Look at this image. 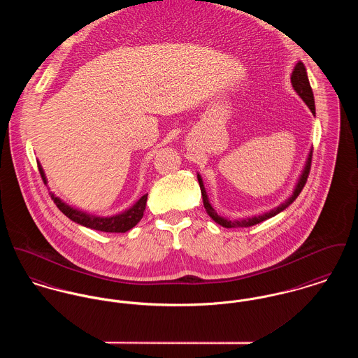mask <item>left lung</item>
<instances>
[{"label": "left lung", "instance_id": "1", "mask_svg": "<svg viewBox=\"0 0 358 358\" xmlns=\"http://www.w3.org/2000/svg\"><path fill=\"white\" fill-rule=\"evenodd\" d=\"M292 85H293L294 90L298 93V96L303 99V102L308 105V108L310 109V112L313 115H316V108H315V98H313V92H312V87H310V83H309V79H308V73H306V68L303 63L298 62L295 66H294L293 73H292ZM312 155H313V150L309 152L308 155V159H306V164L303 166V171L295 185V189H294L293 194L290 195L283 203H280L279 206L271 209L269 212L266 213H262L259 216H253V217H248V219H242V220H229L226 217H222L217 215V212L212 208V205L209 203V198L206 195L205 192V187H203V183H202V179L199 176V173L196 175L198 178V183H199V187H201V194H202V201H203V206L208 212V215L220 226L226 228H241V227H252L255 224H259L261 222L266 220V219H271L273 216H276L278 213H280L282 210H285L289 205H292L295 198L299 195V193L302 192L306 180H308V176H309V171H310V164H312Z\"/></svg>", "mask_w": 358, "mask_h": 358}]
</instances>
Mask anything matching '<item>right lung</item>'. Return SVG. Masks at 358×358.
<instances>
[{
    "mask_svg": "<svg viewBox=\"0 0 358 358\" xmlns=\"http://www.w3.org/2000/svg\"><path fill=\"white\" fill-rule=\"evenodd\" d=\"M38 169H39V173L42 176V180L46 185L48 183L46 176H45V172H43V169H42L39 163H38ZM50 195H52V199L55 201L56 206L64 213L68 219H71L72 222H75L80 226L93 228V229H97V231H103V232H126L131 228L135 227L143 216V212H145V208H146V201H148V194L142 195L134 203V206H131L130 209H127L126 212L110 216V217H99V216L87 215L86 212L78 210V209L66 205L65 202H63L59 196H56L53 193H50Z\"/></svg>",
    "mask_w": 358,
    "mask_h": 358,
    "instance_id": "1",
    "label": "right lung"
}]
</instances>
